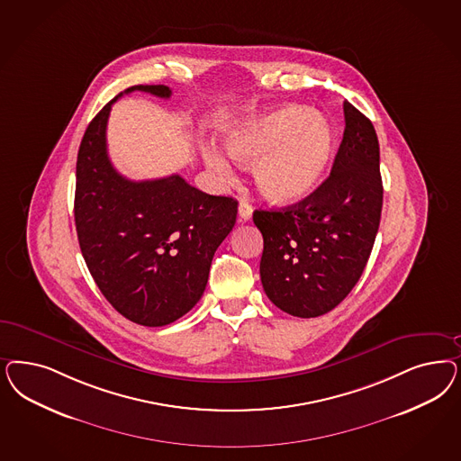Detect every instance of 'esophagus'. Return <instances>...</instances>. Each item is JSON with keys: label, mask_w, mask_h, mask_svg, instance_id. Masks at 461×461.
<instances>
[{"label": "esophagus", "mask_w": 461, "mask_h": 461, "mask_svg": "<svg viewBox=\"0 0 461 461\" xmlns=\"http://www.w3.org/2000/svg\"><path fill=\"white\" fill-rule=\"evenodd\" d=\"M253 217V207L248 202H240L239 203V219L242 222H249Z\"/></svg>", "instance_id": "obj_1"}]
</instances>
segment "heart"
<instances>
[{
	"label": "heart",
	"instance_id": "obj_1",
	"mask_svg": "<svg viewBox=\"0 0 461 461\" xmlns=\"http://www.w3.org/2000/svg\"><path fill=\"white\" fill-rule=\"evenodd\" d=\"M334 137L327 120L297 108H282L240 123L225 137V148L239 164L253 163L259 194L273 203L294 205L319 188L332 159ZM208 167L222 178L230 164L217 150L203 154Z\"/></svg>",
	"mask_w": 461,
	"mask_h": 461
}]
</instances>
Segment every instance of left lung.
<instances>
[{
	"label": "left lung",
	"instance_id": "obj_1",
	"mask_svg": "<svg viewBox=\"0 0 461 461\" xmlns=\"http://www.w3.org/2000/svg\"><path fill=\"white\" fill-rule=\"evenodd\" d=\"M342 108L346 127L329 178L292 207L253 213L265 240L259 275L267 298L302 319L324 315L348 297L380 225L378 137L353 104Z\"/></svg>",
	"mask_w": 461,
	"mask_h": 461
}]
</instances>
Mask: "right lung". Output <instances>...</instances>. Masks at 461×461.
Returning a JSON list of instances; mask_svg holds the SVG:
<instances>
[{
  "label": "right lung",
  "instance_id": "right-lung-1",
  "mask_svg": "<svg viewBox=\"0 0 461 461\" xmlns=\"http://www.w3.org/2000/svg\"><path fill=\"white\" fill-rule=\"evenodd\" d=\"M169 98L164 85H139ZM120 93L89 122L76 163L75 222L89 273L135 324L161 327L202 298L217 248L232 230L238 200L196 190L179 175L132 181L110 163L106 123Z\"/></svg>",
  "mask_w": 461,
  "mask_h": 461
}]
</instances>
